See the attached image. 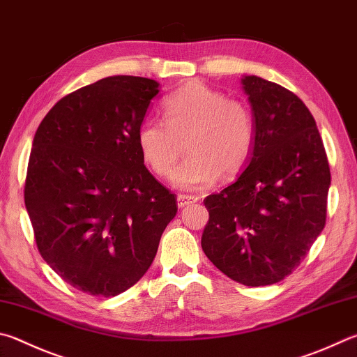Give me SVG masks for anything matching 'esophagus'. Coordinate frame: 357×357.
<instances>
[{"label": "esophagus", "instance_id": "obj_1", "mask_svg": "<svg viewBox=\"0 0 357 357\" xmlns=\"http://www.w3.org/2000/svg\"><path fill=\"white\" fill-rule=\"evenodd\" d=\"M197 197H192V195H178V206L179 207H185V206H189V204H192V203H197Z\"/></svg>", "mask_w": 357, "mask_h": 357}]
</instances>
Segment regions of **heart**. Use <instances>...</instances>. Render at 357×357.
I'll return each mask as SVG.
<instances>
[{
  "instance_id": "1",
  "label": "heart",
  "mask_w": 357,
  "mask_h": 357,
  "mask_svg": "<svg viewBox=\"0 0 357 357\" xmlns=\"http://www.w3.org/2000/svg\"><path fill=\"white\" fill-rule=\"evenodd\" d=\"M162 115L165 123L144 120L135 134L142 159L158 176H170L185 139L192 156L173 176L181 189H203L222 173L234 176L243 170L256 140L255 119L243 102L192 81L167 96Z\"/></svg>"
}]
</instances>
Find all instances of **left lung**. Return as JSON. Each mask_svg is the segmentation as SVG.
I'll return each mask as SVG.
<instances>
[{
	"label": "left lung",
	"mask_w": 357,
	"mask_h": 357,
	"mask_svg": "<svg viewBox=\"0 0 357 357\" xmlns=\"http://www.w3.org/2000/svg\"><path fill=\"white\" fill-rule=\"evenodd\" d=\"M256 140L236 183L204 199L201 246L232 281L259 287L289 276L326 223L331 173L306 105L280 84L243 76Z\"/></svg>",
	"instance_id": "obj_1"
}]
</instances>
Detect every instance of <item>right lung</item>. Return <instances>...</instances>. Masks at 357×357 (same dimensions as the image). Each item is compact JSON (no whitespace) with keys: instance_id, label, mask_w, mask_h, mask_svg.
Segmentation results:
<instances>
[{"instance_id":"add662e5","label":"right lung","mask_w":357,"mask_h":357,"mask_svg":"<svg viewBox=\"0 0 357 357\" xmlns=\"http://www.w3.org/2000/svg\"><path fill=\"white\" fill-rule=\"evenodd\" d=\"M159 82L109 76L63 96L32 142L24 183L38 252L63 281L115 296L146 273L176 195L148 172L137 128Z\"/></svg>"}]
</instances>
